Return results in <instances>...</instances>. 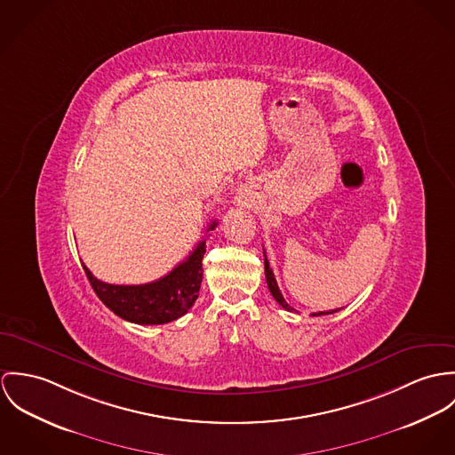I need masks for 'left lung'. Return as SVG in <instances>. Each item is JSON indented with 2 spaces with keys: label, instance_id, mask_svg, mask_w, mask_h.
<instances>
[{
  "label": "left lung",
  "instance_id": "1",
  "mask_svg": "<svg viewBox=\"0 0 455 455\" xmlns=\"http://www.w3.org/2000/svg\"><path fill=\"white\" fill-rule=\"evenodd\" d=\"M263 261H265V277H267V286H268V290H270L272 297L275 299V302L279 303L283 308H286V310L293 312L295 308H293V307H290L288 302L284 300V297H283V293H281V290H279V286H277V283H275L274 272H272V268H270V265H268V259H267V254H265V251H263ZM337 310H340V308L326 310V312H314L312 315H326V314H333V312H337Z\"/></svg>",
  "mask_w": 455,
  "mask_h": 455
}]
</instances>
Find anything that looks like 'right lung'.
Here are the masks:
<instances>
[{
    "label": "right lung",
    "instance_id": "add662e5",
    "mask_svg": "<svg viewBox=\"0 0 455 455\" xmlns=\"http://www.w3.org/2000/svg\"><path fill=\"white\" fill-rule=\"evenodd\" d=\"M214 227L216 221H212L207 230ZM204 252L205 241H201L188 258L176 265L167 275L140 286L108 284L94 277L85 265L84 270L100 300L118 317L136 324H165L185 315L199 299Z\"/></svg>",
    "mask_w": 455,
    "mask_h": 455
}]
</instances>
